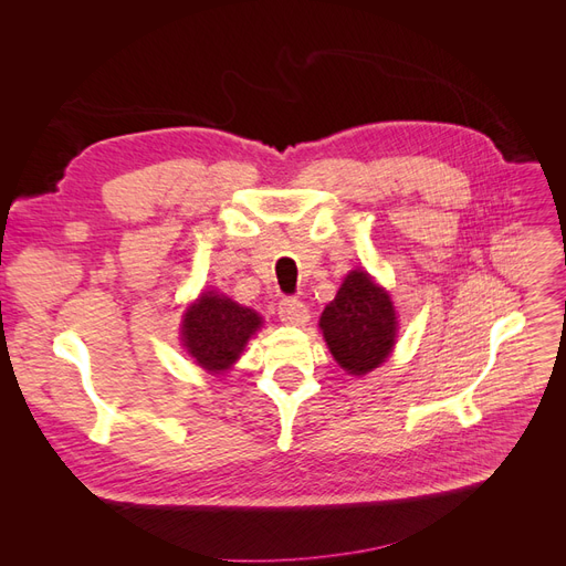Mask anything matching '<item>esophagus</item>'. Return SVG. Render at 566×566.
I'll return each mask as SVG.
<instances>
[{"label": "esophagus", "mask_w": 566, "mask_h": 566, "mask_svg": "<svg viewBox=\"0 0 566 566\" xmlns=\"http://www.w3.org/2000/svg\"><path fill=\"white\" fill-rule=\"evenodd\" d=\"M279 316L290 325H304L310 321V310H306V304L300 302L297 297H285L279 304Z\"/></svg>", "instance_id": "esophagus-1"}]
</instances>
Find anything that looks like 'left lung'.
<instances>
[{
    "label": "left lung",
    "instance_id": "1",
    "mask_svg": "<svg viewBox=\"0 0 566 566\" xmlns=\"http://www.w3.org/2000/svg\"><path fill=\"white\" fill-rule=\"evenodd\" d=\"M318 325L335 361L352 375L378 368L397 337V314L389 295L361 269L345 279Z\"/></svg>",
    "mask_w": 566,
    "mask_h": 566
}]
</instances>
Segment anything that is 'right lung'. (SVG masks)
Instances as JSON below:
<instances>
[{
	"mask_svg": "<svg viewBox=\"0 0 566 566\" xmlns=\"http://www.w3.org/2000/svg\"><path fill=\"white\" fill-rule=\"evenodd\" d=\"M260 325L262 318L248 306L235 304L224 295L205 293L186 312L181 342L196 364L208 370H224L235 361Z\"/></svg>",
	"mask_w": 566,
	"mask_h": 566,
	"instance_id": "1",
	"label": "right lung"
}]
</instances>
